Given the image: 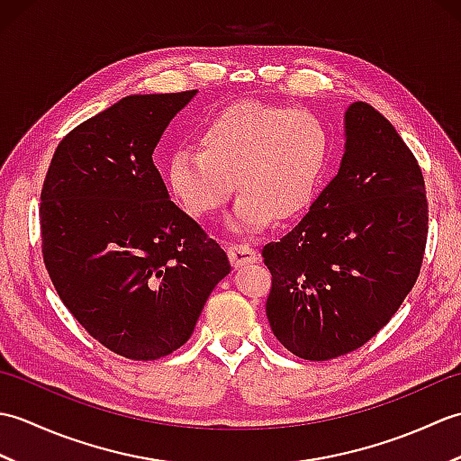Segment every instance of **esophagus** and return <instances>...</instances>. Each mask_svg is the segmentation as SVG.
I'll list each match as a JSON object with an SVG mask.
<instances>
[{"label": "esophagus", "instance_id": "34e87169", "mask_svg": "<svg viewBox=\"0 0 461 461\" xmlns=\"http://www.w3.org/2000/svg\"><path fill=\"white\" fill-rule=\"evenodd\" d=\"M228 258L233 267H243V266H249V263H258L259 253L249 246H243V243H230Z\"/></svg>", "mask_w": 461, "mask_h": 461}]
</instances>
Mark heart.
Wrapping results in <instances>:
<instances>
[{
    "instance_id": "heart-1",
    "label": "heart",
    "mask_w": 461,
    "mask_h": 461,
    "mask_svg": "<svg viewBox=\"0 0 461 461\" xmlns=\"http://www.w3.org/2000/svg\"><path fill=\"white\" fill-rule=\"evenodd\" d=\"M200 152H174L166 184L195 220L218 213L241 194L233 231H259L295 220L315 202L330 154L325 122L305 109L240 101L215 113L198 136Z\"/></svg>"
}]
</instances>
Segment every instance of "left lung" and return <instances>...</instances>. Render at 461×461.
<instances>
[{"mask_svg":"<svg viewBox=\"0 0 461 461\" xmlns=\"http://www.w3.org/2000/svg\"><path fill=\"white\" fill-rule=\"evenodd\" d=\"M345 154L305 218L261 256L266 312L293 355L329 360L365 345L412 291L428 238L422 170L366 103L345 113Z\"/></svg>","mask_w":461,"mask_h":461,"instance_id":"1","label":"left lung"}]
</instances>
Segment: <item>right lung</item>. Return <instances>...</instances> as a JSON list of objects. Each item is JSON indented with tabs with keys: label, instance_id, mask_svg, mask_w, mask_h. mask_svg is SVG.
Listing matches in <instances>:
<instances>
[{
	"label": "right lung",
	"instance_id": "right-lung-1",
	"mask_svg": "<svg viewBox=\"0 0 461 461\" xmlns=\"http://www.w3.org/2000/svg\"><path fill=\"white\" fill-rule=\"evenodd\" d=\"M195 91L131 95L59 142L41 190V241L63 305L109 350L156 360L192 337L231 266L170 200L152 162Z\"/></svg>",
	"mask_w": 461,
	"mask_h": 461
}]
</instances>
